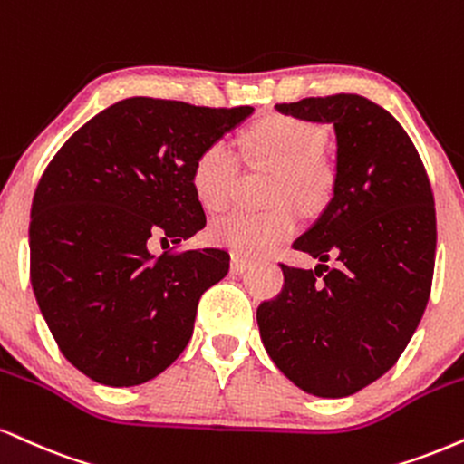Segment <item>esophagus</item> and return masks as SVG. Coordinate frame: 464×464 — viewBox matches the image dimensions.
<instances>
[{
	"label": "esophagus",
	"instance_id": "1",
	"mask_svg": "<svg viewBox=\"0 0 464 464\" xmlns=\"http://www.w3.org/2000/svg\"><path fill=\"white\" fill-rule=\"evenodd\" d=\"M250 261H246V259H242V256H233L231 259V272L233 275H244V272L246 270H250Z\"/></svg>",
	"mask_w": 464,
	"mask_h": 464
}]
</instances>
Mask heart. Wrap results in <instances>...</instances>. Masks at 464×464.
Instances as JSON below:
<instances>
[{"label":"heart","instance_id":"obj_1","mask_svg":"<svg viewBox=\"0 0 464 464\" xmlns=\"http://www.w3.org/2000/svg\"><path fill=\"white\" fill-rule=\"evenodd\" d=\"M248 147L261 160L276 166L270 189V209H233L218 216L209 227V239L239 255L264 256L292 237L298 228V211H317L333 194V170L317 150L322 131L298 116H267L248 130ZM237 153L225 138L205 144L189 172L194 197L205 209L218 211L231 200L237 181Z\"/></svg>","mask_w":464,"mask_h":464}]
</instances>
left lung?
Masks as SVG:
<instances>
[{
    "label": "left lung",
    "mask_w": 464,
    "mask_h": 464,
    "mask_svg": "<svg viewBox=\"0 0 464 464\" xmlns=\"http://www.w3.org/2000/svg\"><path fill=\"white\" fill-rule=\"evenodd\" d=\"M276 110L334 127L337 175L331 203L294 242L320 264H281L285 285L256 324L295 387L345 398L392 370L420 326L437 253L432 188L409 133L370 99L342 92Z\"/></svg>",
    "instance_id": "obj_1"
}]
</instances>
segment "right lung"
I'll list each match as a JSON object with an SVG mask.
<instances>
[{
    "mask_svg": "<svg viewBox=\"0 0 464 464\" xmlns=\"http://www.w3.org/2000/svg\"><path fill=\"white\" fill-rule=\"evenodd\" d=\"M253 114L131 97L63 144L32 200L30 278L60 353L108 387H136L192 337L200 295L228 272L218 248L155 256L208 222L189 183L198 150Z\"/></svg>",
    "mask_w": 464,
    "mask_h": 464,
    "instance_id": "add662e5",
    "label": "right lung"
}]
</instances>
